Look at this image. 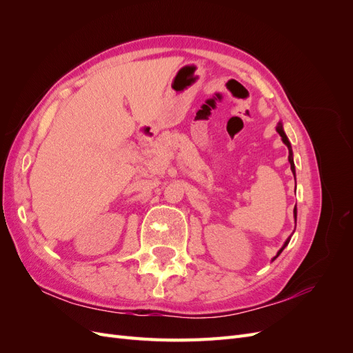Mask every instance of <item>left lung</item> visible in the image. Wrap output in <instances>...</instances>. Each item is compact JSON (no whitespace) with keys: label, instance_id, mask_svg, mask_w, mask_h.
<instances>
[{"label":"left lung","instance_id":"left-lung-1","mask_svg":"<svg viewBox=\"0 0 353 353\" xmlns=\"http://www.w3.org/2000/svg\"><path fill=\"white\" fill-rule=\"evenodd\" d=\"M276 132L280 134V137H281V140H283V143L287 145V148H288V162H290V168H292V172L294 174V179H296V169H294V162H293V152H292V144H290V141H288V138H287V135L284 134V130H283V125L281 123H279V126H276ZM293 213H294V221H296V216H297V209H296V206H294V210H293ZM290 239L292 237H288L287 240H285V243L283 244V248L279 250V253H276V256L275 258H279L280 256V253L284 250V248L285 245L288 244V241H290ZM274 258V259H275Z\"/></svg>","mask_w":353,"mask_h":353}]
</instances>
